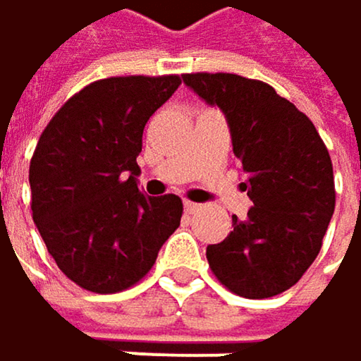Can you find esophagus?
I'll return each instance as SVG.
<instances>
[{"label":"esophagus","instance_id":"1","mask_svg":"<svg viewBox=\"0 0 361 361\" xmlns=\"http://www.w3.org/2000/svg\"><path fill=\"white\" fill-rule=\"evenodd\" d=\"M185 210H187L189 214H195V212H200V210H202V204H195V202H185Z\"/></svg>","mask_w":361,"mask_h":361}]
</instances>
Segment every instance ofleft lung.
Returning <instances> with one entry per match:
<instances>
[{
	"label": "left lung",
	"instance_id": "8db88e82",
	"mask_svg": "<svg viewBox=\"0 0 361 361\" xmlns=\"http://www.w3.org/2000/svg\"><path fill=\"white\" fill-rule=\"evenodd\" d=\"M183 82L225 113L255 204L206 248L210 269L244 298L281 294L319 255L334 212L328 149L311 119L265 82L233 73H185Z\"/></svg>",
	"mask_w": 361,
	"mask_h": 361
}]
</instances>
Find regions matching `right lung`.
<instances>
[{"instance_id":"obj_1","label":"right lung","mask_w":361,"mask_h":361,"mask_svg":"<svg viewBox=\"0 0 361 361\" xmlns=\"http://www.w3.org/2000/svg\"><path fill=\"white\" fill-rule=\"evenodd\" d=\"M178 75L98 80L71 96L39 136L29 166L33 221L80 288L113 294L140 281L178 229V195L138 191L142 130Z\"/></svg>"}]
</instances>
